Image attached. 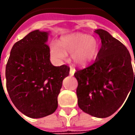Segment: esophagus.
<instances>
[{
	"label": "esophagus",
	"mask_w": 135,
	"mask_h": 135,
	"mask_svg": "<svg viewBox=\"0 0 135 135\" xmlns=\"http://www.w3.org/2000/svg\"><path fill=\"white\" fill-rule=\"evenodd\" d=\"M74 73H75V69H74V68H73L72 67H70V75L73 76L74 74Z\"/></svg>",
	"instance_id": "34e87169"
}]
</instances>
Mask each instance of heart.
<instances>
[{
    "mask_svg": "<svg viewBox=\"0 0 135 135\" xmlns=\"http://www.w3.org/2000/svg\"><path fill=\"white\" fill-rule=\"evenodd\" d=\"M98 49L97 40L82 33L64 37L60 44L52 42L50 46L51 54L55 59H65L67 54H71L73 61L78 65L90 61L95 56Z\"/></svg>",
    "mask_w": 135,
    "mask_h": 135,
    "instance_id": "heart-1",
    "label": "heart"
}]
</instances>
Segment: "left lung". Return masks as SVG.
I'll return each instance as SVG.
<instances>
[{
	"mask_svg": "<svg viewBox=\"0 0 135 135\" xmlns=\"http://www.w3.org/2000/svg\"><path fill=\"white\" fill-rule=\"evenodd\" d=\"M95 33L101 38V47L93 63L76 69V95L83 111L105 118L122 106L132 88L135 90V72L134 76L131 55L125 45L104 30L98 29Z\"/></svg>",
	"mask_w": 135,
	"mask_h": 135,
	"instance_id": "obj_1",
	"label": "left lung"
}]
</instances>
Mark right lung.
Instances as JSON below:
<instances>
[{
	"instance_id": "1",
	"label": "right lung",
	"mask_w": 135,
	"mask_h": 135,
	"mask_svg": "<svg viewBox=\"0 0 135 135\" xmlns=\"http://www.w3.org/2000/svg\"><path fill=\"white\" fill-rule=\"evenodd\" d=\"M47 39V32H30L13 45L6 66L9 98L31 118H42L56 110L62 81L70 71L68 65H52Z\"/></svg>"
}]
</instances>
